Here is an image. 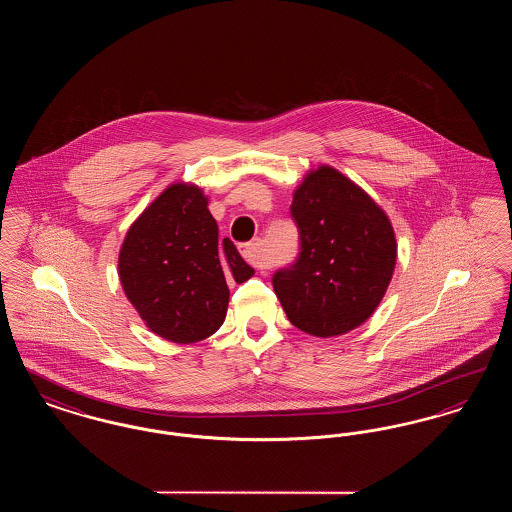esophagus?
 Instances as JSON below:
<instances>
[{
	"instance_id": "34e87169",
	"label": "esophagus",
	"mask_w": 512,
	"mask_h": 512,
	"mask_svg": "<svg viewBox=\"0 0 512 512\" xmlns=\"http://www.w3.org/2000/svg\"><path fill=\"white\" fill-rule=\"evenodd\" d=\"M242 255H244L245 261L255 268L270 267L267 255H265V251H263V244H261L259 240L242 245Z\"/></svg>"
}]
</instances>
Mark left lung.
<instances>
[{
    "label": "left lung",
    "mask_w": 512,
    "mask_h": 512,
    "mask_svg": "<svg viewBox=\"0 0 512 512\" xmlns=\"http://www.w3.org/2000/svg\"><path fill=\"white\" fill-rule=\"evenodd\" d=\"M301 251L272 276L295 328L341 336L380 305L397 261L395 232L384 209L340 171L320 165L293 192Z\"/></svg>",
    "instance_id": "1"
}]
</instances>
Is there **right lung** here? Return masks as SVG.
<instances>
[{"label": "right lung", "instance_id": "add662e5", "mask_svg": "<svg viewBox=\"0 0 512 512\" xmlns=\"http://www.w3.org/2000/svg\"><path fill=\"white\" fill-rule=\"evenodd\" d=\"M209 199L195 184L174 182L128 228L119 278L147 328L174 343L213 336L228 311V280L255 270L228 238L219 242Z\"/></svg>", "mask_w": 512, "mask_h": 512}]
</instances>
